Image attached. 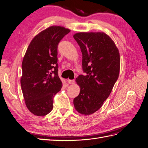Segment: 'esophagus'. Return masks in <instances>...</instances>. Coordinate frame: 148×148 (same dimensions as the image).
Returning <instances> with one entry per match:
<instances>
[{
  "instance_id": "1",
  "label": "esophagus",
  "mask_w": 148,
  "mask_h": 148,
  "mask_svg": "<svg viewBox=\"0 0 148 148\" xmlns=\"http://www.w3.org/2000/svg\"><path fill=\"white\" fill-rule=\"evenodd\" d=\"M68 83L69 84H73L75 83V80L74 79H69L68 80Z\"/></svg>"
}]
</instances>
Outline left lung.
Wrapping results in <instances>:
<instances>
[{
  "label": "left lung",
  "mask_w": 148,
  "mask_h": 148,
  "mask_svg": "<svg viewBox=\"0 0 148 148\" xmlns=\"http://www.w3.org/2000/svg\"><path fill=\"white\" fill-rule=\"evenodd\" d=\"M73 38L81 49L82 68L86 73L76 78L80 92L73 104L79 113L90 115L101 108L117 82L120 53L112 39L104 33H78Z\"/></svg>",
  "instance_id": "left-lung-1"
}]
</instances>
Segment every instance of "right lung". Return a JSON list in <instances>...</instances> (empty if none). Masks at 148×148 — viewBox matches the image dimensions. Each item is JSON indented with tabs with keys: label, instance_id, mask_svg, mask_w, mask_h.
<instances>
[{
	"label": "right lung",
	"instance_id": "add662e5",
	"mask_svg": "<svg viewBox=\"0 0 148 148\" xmlns=\"http://www.w3.org/2000/svg\"><path fill=\"white\" fill-rule=\"evenodd\" d=\"M70 30L52 26L32 39L22 62L21 90L31 113L44 116L53 109V97L62 83L58 75V44Z\"/></svg>",
	"mask_w": 148,
	"mask_h": 148
}]
</instances>
